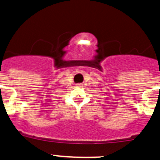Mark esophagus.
Listing matches in <instances>:
<instances>
[{"instance_id": "obj_1", "label": "esophagus", "mask_w": 160, "mask_h": 160, "mask_svg": "<svg viewBox=\"0 0 160 160\" xmlns=\"http://www.w3.org/2000/svg\"><path fill=\"white\" fill-rule=\"evenodd\" d=\"M77 87H81V85H82V83H77Z\"/></svg>"}]
</instances>
